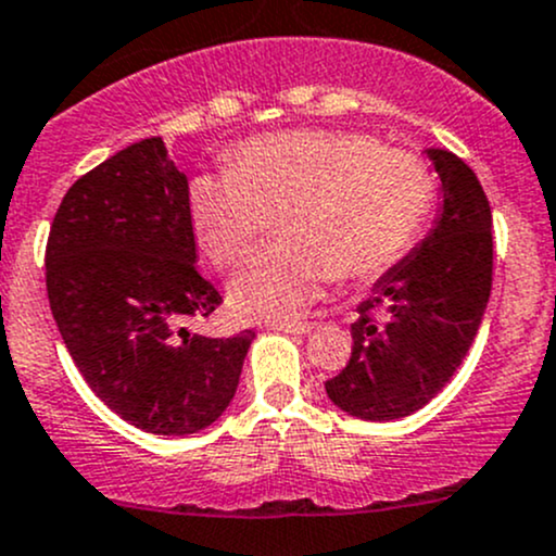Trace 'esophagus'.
Masks as SVG:
<instances>
[{
    "label": "esophagus",
    "instance_id": "esophagus-1",
    "mask_svg": "<svg viewBox=\"0 0 556 556\" xmlns=\"http://www.w3.org/2000/svg\"><path fill=\"white\" fill-rule=\"evenodd\" d=\"M266 328L285 330V333H309L314 325L312 323H288V319H279V323H266Z\"/></svg>",
    "mask_w": 556,
    "mask_h": 556
}]
</instances>
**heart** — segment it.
Here are the masks:
<instances>
[{
	"mask_svg": "<svg viewBox=\"0 0 556 556\" xmlns=\"http://www.w3.org/2000/svg\"><path fill=\"white\" fill-rule=\"evenodd\" d=\"M435 179L419 155L363 134L290 131L250 139L231 169L190 179L188 215L210 261L231 268L277 220L282 242L231 282L244 317L293 319L336 277L395 266L422 231Z\"/></svg>",
	"mask_w": 556,
	"mask_h": 556,
	"instance_id": "heart-1",
	"label": "heart"
}]
</instances>
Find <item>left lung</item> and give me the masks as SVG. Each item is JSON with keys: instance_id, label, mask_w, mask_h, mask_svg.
<instances>
[{"instance_id": "8db88e82", "label": "left lung", "mask_w": 556, "mask_h": 556, "mask_svg": "<svg viewBox=\"0 0 556 556\" xmlns=\"http://www.w3.org/2000/svg\"><path fill=\"white\" fill-rule=\"evenodd\" d=\"M428 159L441 177L439 217L357 306L350 363L325 382L341 412L368 422L408 417L433 401L468 355L490 301V201L450 150L430 148Z\"/></svg>"}]
</instances>
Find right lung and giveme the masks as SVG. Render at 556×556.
<instances>
[{"instance_id":"add662e5","label":"right lung","mask_w":556,"mask_h":556,"mask_svg":"<svg viewBox=\"0 0 556 556\" xmlns=\"http://www.w3.org/2000/svg\"><path fill=\"white\" fill-rule=\"evenodd\" d=\"M45 282L77 371L128 425L190 435L233 401L255 333L210 339L185 328L223 299L195 268L188 177L161 137L128 144L66 190Z\"/></svg>"}]
</instances>
